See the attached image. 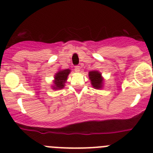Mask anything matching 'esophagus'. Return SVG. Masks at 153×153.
Segmentation results:
<instances>
[{"label": "esophagus", "instance_id": "34e87169", "mask_svg": "<svg viewBox=\"0 0 153 153\" xmlns=\"http://www.w3.org/2000/svg\"><path fill=\"white\" fill-rule=\"evenodd\" d=\"M74 70H75V71L76 73H78V72H79V71H80V67L79 66H75V68H74Z\"/></svg>", "mask_w": 153, "mask_h": 153}]
</instances>
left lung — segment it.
Returning <instances> with one entry per match:
<instances>
[{
    "instance_id": "1",
    "label": "left lung",
    "mask_w": 153,
    "mask_h": 153,
    "mask_svg": "<svg viewBox=\"0 0 153 153\" xmlns=\"http://www.w3.org/2000/svg\"><path fill=\"white\" fill-rule=\"evenodd\" d=\"M89 79H91V85L95 88H101L102 86L103 79L101 78V74L98 71H90L88 73Z\"/></svg>"
}]
</instances>
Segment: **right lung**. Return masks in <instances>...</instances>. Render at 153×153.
I'll return each mask as SVG.
<instances>
[{
  "instance_id": "right-lung-1",
  "label": "right lung",
  "mask_w": 153,
  "mask_h": 153,
  "mask_svg": "<svg viewBox=\"0 0 153 153\" xmlns=\"http://www.w3.org/2000/svg\"><path fill=\"white\" fill-rule=\"evenodd\" d=\"M71 71L69 69H65L60 71L55 76V81H54V89H62L65 86V83L67 80L68 74Z\"/></svg>"
}]
</instances>
